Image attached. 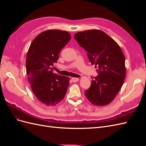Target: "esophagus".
Segmentation results:
<instances>
[{"mask_svg": "<svg viewBox=\"0 0 146 146\" xmlns=\"http://www.w3.org/2000/svg\"><path fill=\"white\" fill-rule=\"evenodd\" d=\"M71 80H72V82H74V83H76V82H78L79 79H78V78H75V77H72V78H71Z\"/></svg>", "mask_w": 146, "mask_h": 146, "instance_id": "obj_1", "label": "esophagus"}]
</instances>
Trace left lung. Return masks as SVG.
I'll return each instance as SVG.
<instances>
[{"instance_id":"obj_1","label":"left lung","mask_w":146,"mask_h":146,"mask_svg":"<svg viewBox=\"0 0 146 146\" xmlns=\"http://www.w3.org/2000/svg\"><path fill=\"white\" fill-rule=\"evenodd\" d=\"M74 38L87 52L91 64L98 68V76L85 91L87 99L96 106L111 103L120 91L126 74L125 56L113 38L100 30L78 32Z\"/></svg>"}]
</instances>
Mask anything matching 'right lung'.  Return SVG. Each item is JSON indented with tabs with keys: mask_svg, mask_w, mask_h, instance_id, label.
<instances>
[{
	"mask_svg": "<svg viewBox=\"0 0 146 146\" xmlns=\"http://www.w3.org/2000/svg\"><path fill=\"white\" fill-rule=\"evenodd\" d=\"M70 38L66 31L48 30L33 39L28 50L26 72L29 82L36 98L45 105L59 104L67 91L69 78L53 73L52 67Z\"/></svg>",
	"mask_w": 146,
	"mask_h": 146,
	"instance_id": "right-lung-1",
	"label": "right lung"
}]
</instances>
